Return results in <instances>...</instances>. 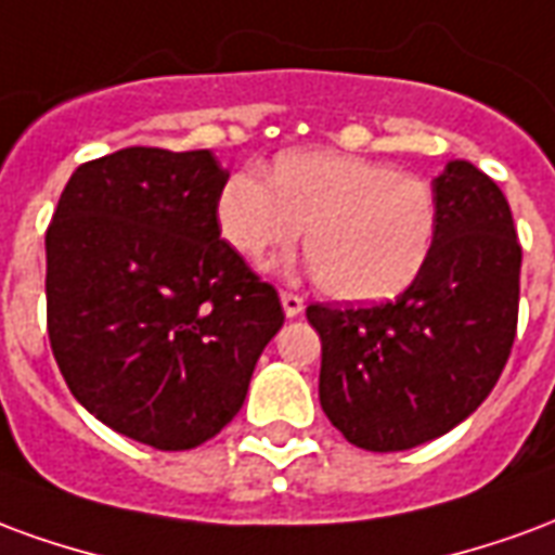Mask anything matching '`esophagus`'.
Masks as SVG:
<instances>
[{
  "label": "esophagus",
  "instance_id": "1",
  "mask_svg": "<svg viewBox=\"0 0 555 555\" xmlns=\"http://www.w3.org/2000/svg\"><path fill=\"white\" fill-rule=\"evenodd\" d=\"M281 305H283V313L293 319V317H298L301 310H305V298L295 293H281Z\"/></svg>",
  "mask_w": 555,
  "mask_h": 555
}]
</instances>
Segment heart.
Wrapping results in <instances>:
<instances>
[{"label":"heart","mask_w":555,"mask_h":555,"mask_svg":"<svg viewBox=\"0 0 555 555\" xmlns=\"http://www.w3.org/2000/svg\"><path fill=\"white\" fill-rule=\"evenodd\" d=\"M218 228L245 260L283 257L307 233V260L343 301H384L426 269L438 197L426 177L334 150L278 159L274 180L238 171L218 194Z\"/></svg>","instance_id":"obj_1"}]
</instances>
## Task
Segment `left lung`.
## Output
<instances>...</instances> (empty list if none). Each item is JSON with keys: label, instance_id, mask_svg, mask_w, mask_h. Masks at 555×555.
<instances>
[{"label": "left lung", "instance_id": "left-lung-1", "mask_svg": "<svg viewBox=\"0 0 555 555\" xmlns=\"http://www.w3.org/2000/svg\"><path fill=\"white\" fill-rule=\"evenodd\" d=\"M431 189L438 236L405 293L372 307H307L322 339V411L370 452L420 447L467 420L515 343L520 242L505 194L464 159Z\"/></svg>", "mask_w": 555, "mask_h": 555}]
</instances>
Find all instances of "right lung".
<instances>
[{"instance_id":"add662e5","label":"right lung","mask_w":555,"mask_h":555,"mask_svg":"<svg viewBox=\"0 0 555 555\" xmlns=\"http://www.w3.org/2000/svg\"><path fill=\"white\" fill-rule=\"evenodd\" d=\"M230 173L209 150L79 165L47 230V331L76 402L165 452L238 414L283 307L221 238Z\"/></svg>"}]
</instances>
